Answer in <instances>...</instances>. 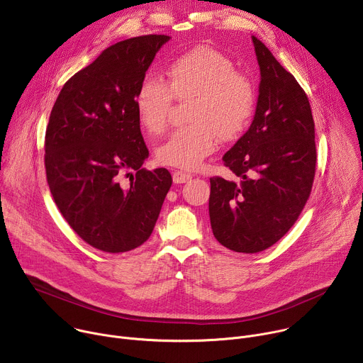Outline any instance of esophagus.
<instances>
[{"instance_id": "obj_1", "label": "esophagus", "mask_w": 363, "mask_h": 363, "mask_svg": "<svg viewBox=\"0 0 363 363\" xmlns=\"http://www.w3.org/2000/svg\"><path fill=\"white\" fill-rule=\"evenodd\" d=\"M172 179H174L175 184H185L189 179H192V175L188 174V172H184V171H175L172 174Z\"/></svg>"}]
</instances>
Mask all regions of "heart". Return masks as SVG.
Here are the masks:
<instances>
[{
  "mask_svg": "<svg viewBox=\"0 0 363 363\" xmlns=\"http://www.w3.org/2000/svg\"><path fill=\"white\" fill-rule=\"evenodd\" d=\"M167 73L169 83L158 77L140 82L135 96L136 115L146 132L158 135L168 125L174 97L192 99V125L172 132L158 146L157 158L164 165L195 169L217 149L218 138L233 140L247 128L255 89L230 57L208 45L185 51L172 60Z\"/></svg>",
  "mask_w": 363,
  "mask_h": 363,
  "instance_id": "1",
  "label": "heart"
}]
</instances>
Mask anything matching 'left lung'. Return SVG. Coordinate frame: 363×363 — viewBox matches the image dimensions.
Listing matches in <instances>:
<instances>
[{"instance_id":"obj_1","label":"left lung","mask_w":363,"mask_h":363,"mask_svg":"<svg viewBox=\"0 0 363 363\" xmlns=\"http://www.w3.org/2000/svg\"><path fill=\"white\" fill-rule=\"evenodd\" d=\"M260 84L248 130L224 155L238 181L211 178L214 237L235 252L277 242L296 223L316 171L315 122L308 99L291 73L252 35Z\"/></svg>"}]
</instances>
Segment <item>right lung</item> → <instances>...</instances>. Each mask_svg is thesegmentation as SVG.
I'll use <instances>...</instances> for the list:
<instances>
[{
	"mask_svg": "<svg viewBox=\"0 0 363 363\" xmlns=\"http://www.w3.org/2000/svg\"><path fill=\"white\" fill-rule=\"evenodd\" d=\"M169 38L140 35L103 50L66 82L50 113L44 145L50 192L79 237L101 251L142 245L172 185L168 169L140 168L149 150L135 108L138 87Z\"/></svg>",
	"mask_w": 363,
	"mask_h": 363,
	"instance_id": "right-lung-1",
	"label": "right lung"
}]
</instances>
